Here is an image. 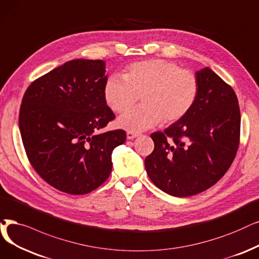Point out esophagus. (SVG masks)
I'll return each mask as SVG.
<instances>
[{
    "mask_svg": "<svg viewBox=\"0 0 259 259\" xmlns=\"http://www.w3.org/2000/svg\"><path fill=\"white\" fill-rule=\"evenodd\" d=\"M137 136H139V133H137V132H132V131H128V132L126 133V137H127V139H134V138H136Z\"/></svg>",
    "mask_w": 259,
    "mask_h": 259,
    "instance_id": "esophagus-1",
    "label": "esophagus"
}]
</instances>
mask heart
<instances>
[{
    "label": "heart",
    "mask_w": 259,
    "mask_h": 259,
    "mask_svg": "<svg viewBox=\"0 0 259 259\" xmlns=\"http://www.w3.org/2000/svg\"><path fill=\"white\" fill-rule=\"evenodd\" d=\"M200 81L192 71L163 59H150L130 65L123 76L110 75L104 86L108 106L118 113L130 110L138 96L143 104L119 119V125L139 132L161 120L173 123L183 119L194 106Z\"/></svg>",
    "instance_id": "1"
}]
</instances>
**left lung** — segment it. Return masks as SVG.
Listing matches in <instances>:
<instances>
[{"instance_id": "1", "label": "left lung", "mask_w": 259, "mask_h": 259, "mask_svg": "<svg viewBox=\"0 0 259 259\" xmlns=\"http://www.w3.org/2000/svg\"><path fill=\"white\" fill-rule=\"evenodd\" d=\"M200 92L183 119L151 137L144 161L155 186L186 198L210 188L234 161L240 142V109L234 89L209 68L196 72Z\"/></svg>"}]
</instances>
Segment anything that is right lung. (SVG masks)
Segmentation results:
<instances>
[{
	"mask_svg": "<svg viewBox=\"0 0 259 259\" xmlns=\"http://www.w3.org/2000/svg\"><path fill=\"white\" fill-rule=\"evenodd\" d=\"M103 60H70L28 86L19 127L28 161L52 187L86 194L111 172V153L126 133H102L116 116L107 106Z\"/></svg>",
	"mask_w": 259,
	"mask_h": 259,
	"instance_id": "obj_1",
	"label": "right lung"
}]
</instances>
